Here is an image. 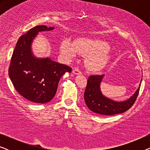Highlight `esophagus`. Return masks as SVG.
<instances>
[{"instance_id": "1", "label": "esophagus", "mask_w": 150, "mask_h": 150, "mask_svg": "<svg viewBox=\"0 0 150 150\" xmlns=\"http://www.w3.org/2000/svg\"><path fill=\"white\" fill-rule=\"evenodd\" d=\"M73 73L74 74H76V75L81 74H82L81 71L79 69H78V68H74L73 69Z\"/></svg>"}]
</instances>
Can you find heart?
<instances>
[{
    "label": "heart",
    "mask_w": 150,
    "mask_h": 150,
    "mask_svg": "<svg viewBox=\"0 0 150 150\" xmlns=\"http://www.w3.org/2000/svg\"><path fill=\"white\" fill-rule=\"evenodd\" d=\"M60 48L61 54L67 60L75 58L79 53L86 56V65L89 69L93 71H98L103 68L109 58V45L100 40L81 38L75 42L65 40L61 42Z\"/></svg>",
    "instance_id": "b5f03b06"
}]
</instances>
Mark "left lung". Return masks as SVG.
Returning <instances> with one entry per match:
<instances>
[{
    "label": "left lung",
    "mask_w": 150,
    "mask_h": 150,
    "mask_svg": "<svg viewBox=\"0 0 150 150\" xmlns=\"http://www.w3.org/2000/svg\"><path fill=\"white\" fill-rule=\"evenodd\" d=\"M103 76L104 75L90 76L88 79L84 93L85 102L87 107L93 112L103 115L120 114L130 109L136 101L141 86L128 100L124 102H115L104 97L101 93L100 85Z\"/></svg>",
    "instance_id": "1"
}]
</instances>
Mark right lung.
<instances>
[{
  "label": "right lung",
  "instance_id": "add662e5",
  "mask_svg": "<svg viewBox=\"0 0 150 150\" xmlns=\"http://www.w3.org/2000/svg\"><path fill=\"white\" fill-rule=\"evenodd\" d=\"M54 27L36 26L18 40L9 67V76L16 91L25 99L35 103L50 102L56 94L61 77L71 72L68 65L49 58H35L31 44L38 32L52 30Z\"/></svg>",
  "mask_w": 150,
  "mask_h": 150
}]
</instances>
